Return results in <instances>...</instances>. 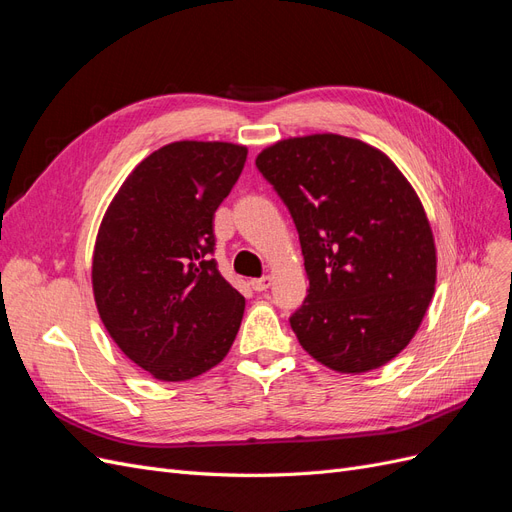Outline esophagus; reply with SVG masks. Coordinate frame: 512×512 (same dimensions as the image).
<instances>
[{"label": "esophagus", "instance_id": "obj_1", "mask_svg": "<svg viewBox=\"0 0 512 512\" xmlns=\"http://www.w3.org/2000/svg\"><path fill=\"white\" fill-rule=\"evenodd\" d=\"M250 286L256 290V292H262L267 290L271 286V277L265 275V277H254V280H250Z\"/></svg>", "mask_w": 512, "mask_h": 512}]
</instances>
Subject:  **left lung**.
Returning <instances> with one entry per match:
<instances>
[{
	"instance_id": "8db88e82",
	"label": "left lung",
	"mask_w": 512,
	"mask_h": 512,
	"mask_svg": "<svg viewBox=\"0 0 512 512\" xmlns=\"http://www.w3.org/2000/svg\"><path fill=\"white\" fill-rule=\"evenodd\" d=\"M256 166L299 232L309 290L290 327L303 350L342 374L389 363L436 286V245L408 179L382 151L339 134L286 138Z\"/></svg>"
}]
</instances>
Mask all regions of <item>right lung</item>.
Returning <instances> with one entry per match:
<instances>
[{"mask_svg":"<svg viewBox=\"0 0 512 512\" xmlns=\"http://www.w3.org/2000/svg\"><path fill=\"white\" fill-rule=\"evenodd\" d=\"M247 149L179 141L123 181L98 230L91 282L121 352L164 382L205 374L228 354L245 299L213 258V218Z\"/></svg>","mask_w":512,"mask_h":512,"instance_id":"right-lung-1","label":"right lung"}]
</instances>
